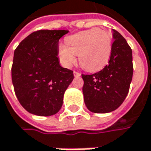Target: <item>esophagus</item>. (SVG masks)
<instances>
[{"label":"esophagus","mask_w":151,"mask_h":151,"mask_svg":"<svg viewBox=\"0 0 151 151\" xmlns=\"http://www.w3.org/2000/svg\"><path fill=\"white\" fill-rule=\"evenodd\" d=\"M73 75L75 76V77H80V76H81V73H79L74 71V72H73Z\"/></svg>","instance_id":"esophagus-1"}]
</instances>
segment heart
Wrapping results in <instances>:
<instances>
[{
	"instance_id": "1",
	"label": "heart",
	"mask_w": 151,
	"mask_h": 151,
	"mask_svg": "<svg viewBox=\"0 0 151 151\" xmlns=\"http://www.w3.org/2000/svg\"><path fill=\"white\" fill-rule=\"evenodd\" d=\"M112 54V37L106 30L92 28L78 32L66 38L59 48V55L66 67L76 61V55L83 68L96 72L105 67Z\"/></svg>"
}]
</instances>
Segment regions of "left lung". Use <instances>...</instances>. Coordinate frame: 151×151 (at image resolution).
I'll return each instance as SVG.
<instances>
[{
	"instance_id": "obj_1",
	"label": "left lung",
	"mask_w": 151,
	"mask_h": 151,
	"mask_svg": "<svg viewBox=\"0 0 151 151\" xmlns=\"http://www.w3.org/2000/svg\"><path fill=\"white\" fill-rule=\"evenodd\" d=\"M109 64L98 73L82 74L84 103L91 112L105 114L117 109L126 99L133 74L132 51L127 42L113 30Z\"/></svg>"
}]
</instances>
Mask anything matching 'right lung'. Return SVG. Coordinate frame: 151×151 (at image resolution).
Segmentation results:
<instances>
[{
  "mask_svg": "<svg viewBox=\"0 0 151 151\" xmlns=\"http://www.w3.org/2000/svg\"><path fill=\"white\" fill-rule=\"evenodd\" d=\"M67 30H41L30 34L15 49L12 81L26 111L38 116L58 113L73 72L60 65L59 40Z\"/></svg>",
  "mask_w": 151,
  "mask_h": 151,
  "instance_id": "right-lung-1",
  "label": "right lung"
}]
</instances>
